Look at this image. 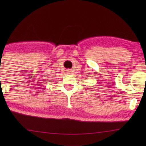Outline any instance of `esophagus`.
I'll use <instances>...</instances> for the list:
<instances>
[{
	"instance_id": "esophagus-1",
	"label": "esophagus",
	"mask_w": 146,
	"mask_h": 146,
	"mask_svg": "<svg viewBox=\"0 0 146 146\" xmlns=\"http://www.w3.org/2000/svg\"><path fill=\"white\" fill-rule=\"evenodd\" d=\"M72 73V72H71V70H69L68 71V74H70Z\"/></svg>"
}]
</instances>
